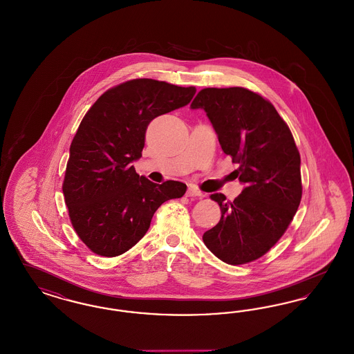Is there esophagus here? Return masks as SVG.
Masks as SVG:
<instances>
[{
	"label": "esophagus",
	"instance_id": "1",
	"mask_svg": "<svg viewBox=\"0 0 354 354\" xmlns=\"http://www.w3.org/2000/svg\"><path fill=\"white\" fill-rule=\"evenodd\" d=\"M187 196H188V198H204L205 195H204L201 191H198L196 188L191 187V188H188V191H187Z\"/></svg>",
	"mask_w": 354,
	"mask_h": 354
}]
</instances>
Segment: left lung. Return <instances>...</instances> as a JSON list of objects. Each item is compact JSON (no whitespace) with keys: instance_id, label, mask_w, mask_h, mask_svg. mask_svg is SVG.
Listing matches in <instances>:
<instances>
[{"instance_id":"obj_1","label":"left lung","mask_w":354,"mask_h":354,"mask_svg":"<svg viewBox=\"0 0 354 354\" xmlns=\"http://www.w3.org/2000/svg\"><path fill=\"white\" fill-rule=\"evenodd\" d=\"M191 108L207 112L223 151L240 166L236 178L245 184L233 201L211 195L221 218L203 241L227 265L253 262L281 240L301 200L292 133L269 100L242 86L204 88Z\"/></svg>"}]
</instances>
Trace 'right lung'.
<instances>
[{"instance_id":"1","label":"right lung","mask_w":354,"mask_h":354,"mask_svg":"<svg viewBox=\"0 0 354 354\" xmlns=\"http://www.w3.org/2000/svg\"><path fill=\"white\" fill-rule=\"evenodd\" d=\"M195 93V86L133 79L104 92L85 113L62 188L72 227L95 254H124L146 234L165 201L185 194L182 182L153 183L131 162L142 156L149 124Z\"/></svg>"}]
</instances>
